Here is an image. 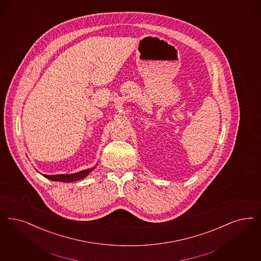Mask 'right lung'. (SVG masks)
<instances>
[{
  "mask_svg": "<svg viewBox=\"0 0 261 261\" xmlns=\"http://www.w3.org/2000/svg\"><path fill=\"white\" fill-rule=\"evenodd\" d=\"M95 169V166L86 170L80 171L77 173H73V174H62V175H43V177L54 180V181H63V182H73L75 180L82 179L85 177H87L92 171Z\"/></svg>",
  "mask_w": 261,
  "mask_h": 261,
  "instance_id": "right-lung-1",
  "label": "right lung"
}]
</instances>
